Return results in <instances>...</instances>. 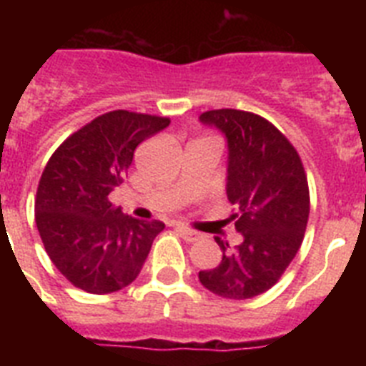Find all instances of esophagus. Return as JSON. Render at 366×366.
I'll return each instance as SVG.
<instances>
[{
  "label": "esophagus",
  "instance_id": "1",
  "mask_svg": "<svg viewBox=\"0 0 366 366\" xmlns=\"http://www.w3.org/2000/svg\"><path fill=\"white\" fill-rule=\"evenodd\" d=\"M177 231H179V234L183 236L187 242H196L202 238V234H199L198 231H192V229L189 227H177Z\"/></svg>",
  "mask_w": 366,
  "mask_h": 366
}]
</instances>
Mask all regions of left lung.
Masks as SVG:
<instances>
[{
  "instance_id": "obj_1",
  "label": "left lung",
  "mask_w": 366,
  "mask_h": 366,
  "mask_svg": "<svg viewBox=\"0 0 366 366\" xmlns=\"http://www.w3.org/2000/svg\"><path fill=\"white\" fill-rule=\"evenodd\" d=\"M227 139V198L242 244L216 236L222 262L199 271V282L223 299L245 300L267 292L302 244L310 216L308 179L293 144L269 121L240 109L199 115Z\"/></svg>"
}]
</instances>
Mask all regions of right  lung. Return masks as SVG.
I'll return each instance as SVG.
<instances>
[{
    "instance_id": "obj_1",
    "label": "right lung",
    "mask_w": 366,
    "mask_h": 366,
    "mask_svg": "<svg viewBox=\"0 0 366 366\" xmlns=\"http://www.w3.org/2000/svg\"><path fill=\"white\" fill-rule=\"evenodd\" d=\"M168 124L167 117L115 109L74 132L45 164L34 203L38 232L73 286L104 295L143 269L164 223L122 214L109 194L128 176L135 148Z\"/></svg>"
}]
</instances>
